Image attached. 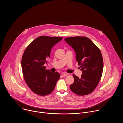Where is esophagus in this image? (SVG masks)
Returning a JSON list of instances; mask_svg holds the SVG:
<instances>
[{"label": "esophagus", "mask_w": 123, "mask_h": 123, "mask_svg": "<svg viewBox=\"0 0 123 123\" xmlns=\"http://www.w3.org/2000/svg\"><path fill=\"white\" fill-rule=\"evenodd\" d=\"M67 75H68V74H67L63 73V74H62V75H61V77H65V76H67Z\"/></svg>", "instance_id": "esophagus-1"}]
</instances>
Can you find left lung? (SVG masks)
I'll return each instance as SVG.
<instances>
[{
    "label": "left lung",
    "instance_id": "8db88e82",
    "mask_svg": "<svg viewBox=\"0 0 123 123\" xmlns=\"http://www.w3.org/2000/svg\"><path fill=\"white\" fill-rule=\"evenodd\" d=\"M65 40L75 51L76 60L83 72L80 78L73 74L74 82L70 89L78 95L89 94L95 90L102 75L104 64L101 51L85 37H67Z\"/></svg>",
    "mask_w": 123,
    "mask_h": 123
}]
</instances>
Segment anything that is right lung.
<instances>
[{
    "label": "right lung",
    "instance_id": "1",
    "mask_svg": "<svg viewBox=\"0 0 123 123\" xmlns=\"http://www.w3.org/2000/svg\"><path fill=\"white\" fill-rule=\"evenodd\" d=\"M62 37L40 36L26 48L21 60L24 79L29 88L40 96H45L54 90L60 75L46 69L44 64L50 58L52 48Z\"/></svg>",
    "mask_w": 123,
    "mask_h": 123
}]
</instances>
